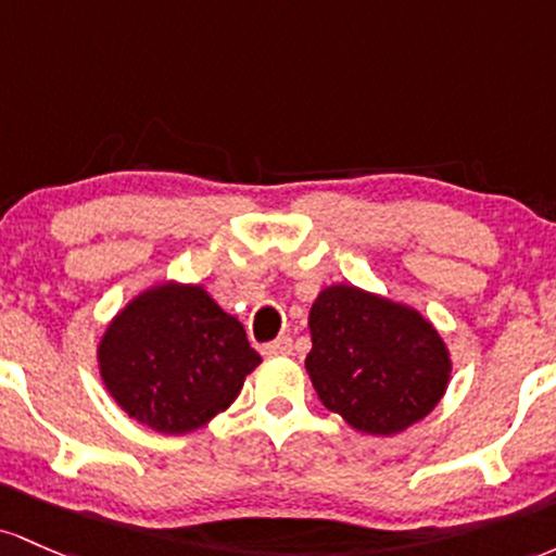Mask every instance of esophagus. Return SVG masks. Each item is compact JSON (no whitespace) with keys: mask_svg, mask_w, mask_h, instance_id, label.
<instances>
[{"mask_svg":"<svg viewBox=\"0 0 556 556\" xmlns=\"http://www.w3.org/2000/svg\"><path fill=\"white\" fill-rule=\"evenodd\" d=\"M291 346L294 344H291L289 336H278L276 341H270V344L262 346V354H265V357H289Z\"/></svg>","mask_w":556,"mask_h":556,"instance_id":"obj_1","label":"esophagus"}]
</instances>
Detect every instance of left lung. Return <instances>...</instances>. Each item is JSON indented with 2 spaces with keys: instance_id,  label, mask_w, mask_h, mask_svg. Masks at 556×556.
Listing matches in <instances>:
<instances>
[{
  "instance_id": "1",
  "label": "left lung",
  "mask_w": 556,
  "mask_h": 556,
  "mask_svg": "<svg viewBox=\"0 0 556 556\" xmlns=\"http://www.w3.org/2000/svg\"><path fill=\"white\" fill-rule=\"evenodd\" d=\"M309 330L312 386L323 407L359 433H402L446 394L452 354L409 304L333 283L312 302Z\"/></svg>"
}]
</instances>
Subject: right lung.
Here are the masks:
<instances>
[{"label": "right lung", "mask_w": 556, "mask_h": 556, "mask_svg": "<svg viewBox=\"0 0 556 556\" xmlns=\"http://www.w3.org/2000/svg\"><path fill=\"white\" fill-rule=\"evenodd\" d=\"M97 362L123 413L157 433L184 435L226 413L262 357L239 317L204 286L162 280L112 317Z\"/></svg>", "instance_id": "right-lung-1"}]
</instances>
